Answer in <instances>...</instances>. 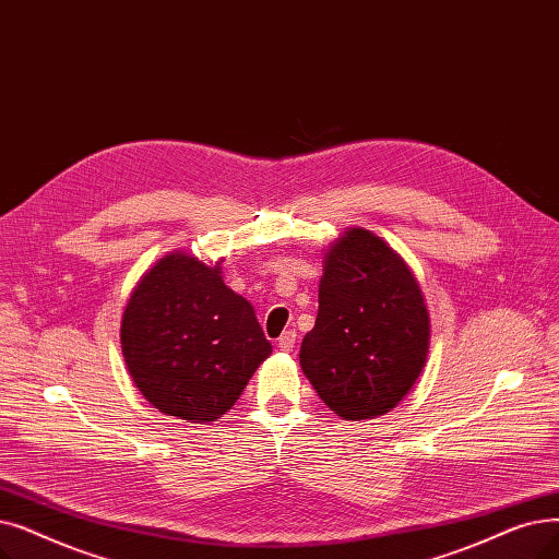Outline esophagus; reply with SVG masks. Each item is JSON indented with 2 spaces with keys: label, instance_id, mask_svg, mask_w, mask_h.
Returning a JSON list of instances; mask_svg holds the SVG:
<instances>
[{
  "label": "esophagus",
  "instance_id": "1",
  "mask_svg": "<svg viewBox=\"0 0 559 559\" xmlns=\"http://www.w3.org/2000/svg\"><path fill=\"white\" fill-rule=\"evenodd\" d=\"M295 345H297V333H295V331H285V333L278 337V349H281V352H293Z\"/></svg>",
  "mask_w": 559,
  "mask_h": 559
}]
</instances>
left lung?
I'll return each instance as SVG.
<instances>
[{
    "instance_id": "obj_1",
    "label": "left lung",
    "mask_w": 559,
    "mask_h": 559,
    "mask_svg": "<svg viewBox=\"0 0 559 559\" xmlns=\"http://www.w3.org/2000/svg\"><path fill=\"white\" fill-rule=\"evenodd\" d=\"M320 310L299 362L343 420L395 408L425 370L431 320L416 274L366 228H345L324 251Z\"/></svg>"
}]
</instances>
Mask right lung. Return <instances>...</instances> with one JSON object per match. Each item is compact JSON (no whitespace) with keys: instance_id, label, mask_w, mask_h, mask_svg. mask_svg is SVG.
I'll return each mask as SVG.
<instances>
[{"instance_id":"1","label":"right lung","mask_w":559,"mask_h":559,"mask_svg":"<svg viewBox=\"0 0 559 559\" xmlns=\"http://www.w3.org/2000/svg\"><path fill=\"white\" fill-rule=\"evenodd\" d=\"M222 262L166 253L136 281L120 318V349L141 395L197 425L219 420L272 354L253 306L224 283Z\"/></svg>"}]
</instances>
